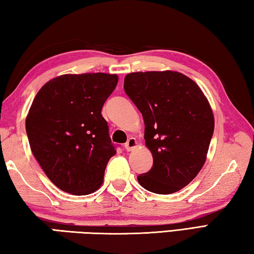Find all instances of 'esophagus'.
Listing matches in <instances>:
<instances>
[{"label":"esophagus","instance_id":"obj_1","mask_svg":"<svg viewBox=\"0 0 254 254\" xmlns=\"http://www.w3.org/2000/svg\"><path fill=\"white\" fill-rule=\"evenodd\" d=\"M136 144L137 143L135 137H130V139L127 141V143L124 144V148H126L127 151H132V150L136 147Z\"/></svg>","mask_w":254,"mask_h":254}]
</instances>
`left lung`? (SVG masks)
<instances>
[{
	"instance_id": "left-lung-1",
	"label": "left lung",
	"mask_w": 254,
	"mask_h": 254,
	"mask_svg": "<svg viewBox=\"0 0 254 254\" xmlns=\"http://www.w3.org/2000/svg\"><path fill=\"white\" fill-rule=\"evenodd\" d=\"M124 91L144 121L153 166L137 176L143 188L167 195L180 190L204 166L214 133L207 98L194 80L177 71L132 72Z\"/></svg>"
}]
</instances>
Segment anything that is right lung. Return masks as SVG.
<instances>
[{"label": "right lung", "instance_id": "obj_1", "mask_svg": "<svg viewBox=\"0 0 254 254\" xmlns=\"http://www.w3.org/2000/svg\"><path fill=\"white\" fill-rule=\"evenodd\" d=\"M104 72L63 75L42 86L25 120L30 148L53 184L72 195L101 187L117 153L101 111L117 87Z\"/></svg>", "mask_w": 254, "mask_h": 254}]
</instances>
